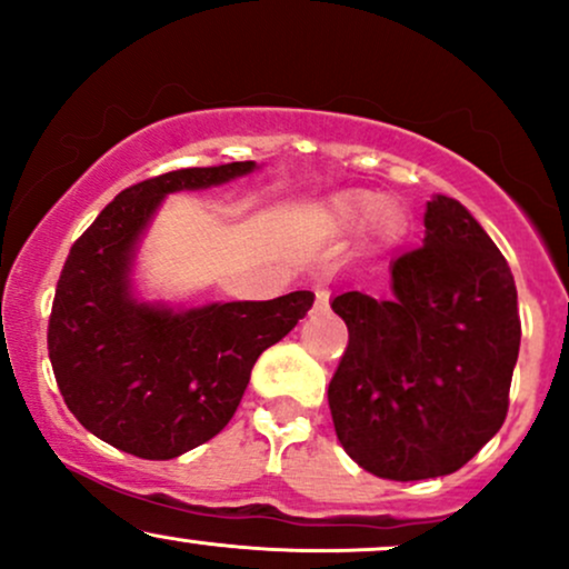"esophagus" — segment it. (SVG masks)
Listing matches in <instances>:
<instances>
[{
    "instance_id": "34e87169",
    "label": "esophagus",
    "mask_w": 569,
    "mask_h": 569,
    "mask_svg": "<svg viewBox=\"0 0 569 569\" xmlns=\"http://www.w3.org/2000/svg\"><path fill=\"white\" fill-rule=\"evenodd\" d=\"M312 310H316V312L329 310V291H326V289L316 291V307H312Z\"/></svg>"
}]
</instances>
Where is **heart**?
Masks as SVG:
<instances>
[{"mask_svg":"<svg viewBox=\"0 0 569 569\" xmlns=\"http://www.w3.org/2000/svg\"><path fill=\"white\" fill-rule=\"evenodd\" d=\"M361 208H363V211H367V213H382V217H388V213H390L388 202H385L382 198H377V194H371V198L363 200Z\"/></svg>","mask_w":569,"mask_h":569,"instance_id":"1","label":"heart"}]
</instances>
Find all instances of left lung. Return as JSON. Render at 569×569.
<instances>
[{"label": "left lung", "instance_id": "left-lung-1", "mask_svg": "<svg viewBox=\"0 0 569 569\" xmlns=\"http://www.w3.org/2000/svg\"><path fill=\"white\" fill-rule=\"evenodd\" d=\"M390 291L331 299L350 335L329 382L337 439L380 479L455 473L506 420L521 342L511 267L462 202L436 194Z\"/></svg>", "mask_w": 569, "mask_h": 569}]
</instances>
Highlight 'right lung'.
I'll return each mask as SVG.
<instances>
[{
  "instance_id": "add662e5",
  "label": "right lung",
  "mask_w": 569,
  "mask_h": 569,
  "mask_svg": "<svg viewBox=\"0 0 569 569\" xmlns=\"http://www.w3.org/2000/svg\"><path fill=\"white\" fill-rule=\"evenodd\" d=\"M257 168L253 160L181 168L122 189L71 246L50 312V363L71 415L122 452L173 460L213 439L232 420L257 358L312 307V291L189 310L143 302L136 291V257L162 200Z\"/></svg>"
}]
</instances>
